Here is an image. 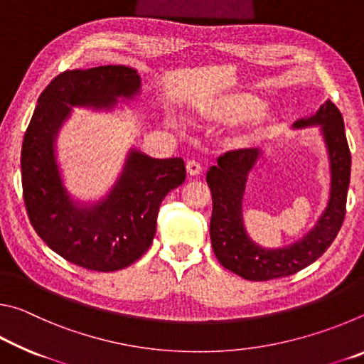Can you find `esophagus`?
I'll list each match as a JSON object with an SVG mask.
<instances>
[{
    "instance_id": "obj_1",
    "label": "esophagus",
    "mask_w": 364,
    "mask_h": 364,
    "mask_svg": "<svg viewBox=\"0 0 364 364\" xmlns=\"http://www.w3.org/2000/svg\"><path fill=\"white\" fill-rule=\"evenodd\" d=\"M186 170H188V175L197 176L202 173V165L199 162H196V160H189L186 164Z\"/></svg>"
}]
</instances>
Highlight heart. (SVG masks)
Returning a JSON list of instances; mask_svg holds the SVG:
<instances>
[{"mask_svg":"<svg viewBox=\"0 0 364 364\" xmlns=\"http://www.w3.org/2000/svg\"><path fill=\"white\" fill-rule=\"evenodd\" d=\"M200 117L212 122H237L247 119L242 138L255 139L269 133L274 127V117L262 107V100L250 93H236L213 100L200 109Z\"/></svg>","mask_w":364,"mask_h":364,"instance_id":"1","label":"heart"}]
</instances>
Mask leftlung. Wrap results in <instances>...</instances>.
<instances>
[{"instance_id":"left-lung-1","label":"left lung","mask_w":364,"mask_h":364,"mask_svg":"<svg viewBox=\"0 0 364 364\" xmlns=\"http://www.w3.org/2000/svg\"><path fill=\"white\" fill-rule=\"evenodd\" d=\"M321 127L331 164V196L316 226L304 239L284 249H263L257 245L242 223L245 181L262 157L260 149L230 151L218 157V165L207 171L212 193L210 239L213 254L226 269L249 281L286 278L318 260L334 241L345 218L350 184V149L345 136L341 110L326 101L318 112L294 123V128Z\"/></svg>"}]
</instances>
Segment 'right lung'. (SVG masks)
<instances>
[{
	"label": "right lung",
	"mask_w": 364,
	"mask_h": 364,
	"mask_svg": "<svg viewBox=\"0 0 364 364\" xmlns=\"http://www.w3.org/2000/svg\"><path fill=\"white\" fill-rule=\"evenodd\" d=\"M127 65L65 70L38 97L21 152L22 191L36 234L67 262L91 271H117L144 255L156 236L160 204L184 183L183 159H152L136 149L106 199L80 207L60 180L54 141L73 106L110 109L139 93Z\"/></svg>",
	"instance_id": "obj_1"
}]
</instances>
